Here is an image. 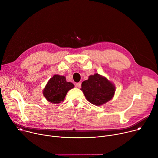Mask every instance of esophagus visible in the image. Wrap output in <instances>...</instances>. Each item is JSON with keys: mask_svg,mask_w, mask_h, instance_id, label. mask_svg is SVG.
<instances>
[{"mask_svg": "<svg viewBox=\"0 0 158 158\" xmlns=\"http://www.w3.org/2000/svg\"><path fill=\"white\" fill-rule=\"evenodd\" d=\"M76 87H77L80 88V87H81V82H77V83H76Z\"/></svg>", "mask_w": 158, "mask_h": 158, "instance_id": "34e87169", "label": "esophagus"}]
</instances>
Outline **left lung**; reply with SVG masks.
<instances>
[{
	"label": "left lung",
	"instance_id": "8db88e82",
	"mask_svg": "<svg viewBox=\"0 0 158 158\" xmlns=\"http://www.w3.org/2000/svg\"><path fill=\"white\" fill-rule=\"evenodd\" d=\"M81 89L86 99L96 106L102 105L113 98L116 87L110 81L99 74L89 76L82 82Z\"/></svg>",
	"mask_w": 158,
	"mask_h": 158
}]
</instances>
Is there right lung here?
Wrapping results in <instances>:
<instances>
[{
  "mask_svg": "<svg viewBox=\"0 0 158 158\" xmlns=\"http://www.w3.org/2000/svg\"><path fill=\"white\" fill-rule=\"evenodd\" d=\"M74 87L72 82L66 81L64 76L56 74L48 82L43 90V94L48 101L59 104L64 101L67 92Z\"/></svg>",
  "mask_w": 158,
  "mask_h": 158,
  "instance_id": "right-lung-1",
  "label": "right lung"
}]
</instances>
